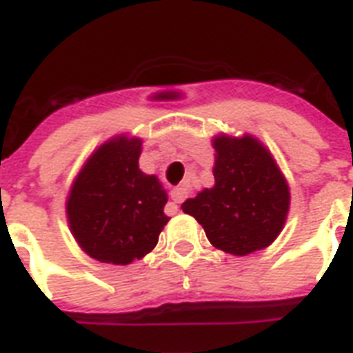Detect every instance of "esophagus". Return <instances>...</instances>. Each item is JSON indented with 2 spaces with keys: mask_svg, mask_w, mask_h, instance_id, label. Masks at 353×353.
Masks as SVG:
<instances>
[{
  "mask_svg": "<svg viewBox=\"0 0 353 353\" xmlns=\"http://www.w3.org/2000/svg\"><path fill=\"white\" fill-rule=\"evenodd\" d=\"M170 198L174 203H181L187 198V188L185 187H174L170 192Z\"/></svg>",
  "mask_w": 353,
  "mask_h": 353,
  "instance_id": "34e87169",
  "label": "esophagus"
}]
</instances>
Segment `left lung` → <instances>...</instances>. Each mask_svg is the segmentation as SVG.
I'll return each instance as SVG.
<instances>
[{"label":"left lung","mask_w":353,"mask_h":353,"mask_svg":"<svg viewBox=\"0 0 353 353\" xmlns=\"http://www.w3.org/2000/svg\"><path fill=\"white\" fill-rule=\"evenodd\" d=\"M212 148L214 187L188 198L181 209L225 254L248 255L270 246L283 230L290 203L289 185L276 161L250 134H219Z\"/></svg>","instance_id":"1"}]
</instances>
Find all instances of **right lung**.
Masks as SVG:
<instances>
[{
    "mask_svg": "<svg viewBox=\"0 0 353 353\" xmlns=\"http://www.w3.org/2000/svg\"><path fill=\"white\" fill-rule=\"evenodd\" d=\"M141 150V139L114 137L88 157L72 185L70 231L92 259L112 265L142 259L170 220L166 190L139 168Z\"/></svg>",
    "mask_w": 353,
    "mask_h": 353,
    "instance_id": "add662e5",
    "label": "right lung"
}]
</instances>
